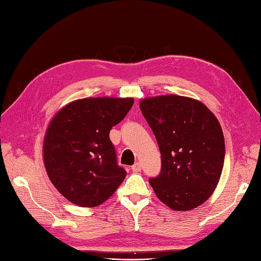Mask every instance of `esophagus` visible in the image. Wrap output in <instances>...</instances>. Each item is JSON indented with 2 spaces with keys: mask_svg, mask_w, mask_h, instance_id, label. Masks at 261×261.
<instances>
[{
  "mask_svg": "<svg viewBox=\"0 0 261 261\" xmlns=\"http://www.w3.org/2000/svg\"><path fill=\"white\" fill-rule=\"evenodd\" d=\"M141 169H142V164H141L140 162H136V163L134 164V166L132 167V170H133V171H134V172H140Z\"/></svg>",
  "mask_w": 261,
  "mask_h": 261,
  "instance_id": "obj_1",
  "label": "esophagus"
}]
</instances>
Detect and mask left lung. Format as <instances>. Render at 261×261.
Returning a JSON list of instances; mask_svg holds the SVG:
<instances>
[{"label":"left lung","instance_id":"obj_1","mask_svg":"<svg viewBox=\"0 0 261 261\" xmlns=\"http://www.w3.org/2000/svg\"><path fill=\"white\" fill-rule=\"evenodd\" d=\"M140 108L161 152V173L148 182L171 210L200 206L214 193L225 156L215 115L199 100L166 94L142 99Z\"/></svg>","mask_w":261,"mask_h":261}]
</instances>
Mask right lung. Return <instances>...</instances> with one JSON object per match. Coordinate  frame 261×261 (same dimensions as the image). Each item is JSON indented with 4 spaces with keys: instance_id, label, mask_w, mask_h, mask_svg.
I'll list each match as a JSON object with an SVG mask.
<instances>
[{
    "instance_id": "1",
    "label": "right lung",
    "mask_w": 261,
    "mask_h": 261,
    "mask_svg": "<svg viewBox=\"0 0 261 261\" xmlns=\"http://www.w3.org/2000/svg\"><path fill=\"white\" fill-rule=\"evenodd\" d=\"M133 103V98H84L53 117L42 158L51 184L71 203L99 206L124 181L126 171L117 164L109 133Z\"/></svg>"
}]
</instances>
